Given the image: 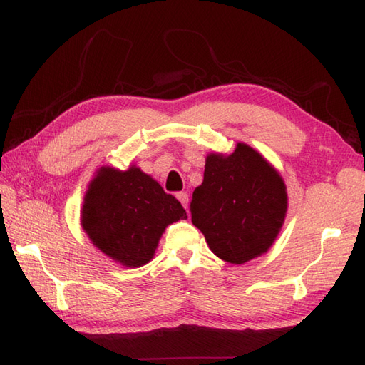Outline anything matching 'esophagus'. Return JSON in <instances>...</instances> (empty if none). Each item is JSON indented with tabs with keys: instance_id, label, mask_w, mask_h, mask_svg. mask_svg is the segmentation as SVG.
<instances>
[{
	"instance_id": "obj_1",
	"label": "esophagus",
	"mask_w": 365,
	"mask_h": 365,
	"mask_svg": "<svg viewBox=\"0 0 365 365\" xmlns=\"http://www.w3.org/2000/svg\"><path fill=\"white\" fill-rule=\"evenodd\" d=\"M177 199L180 200L182 202V205L185 207V208H188V202H190V197H188V192H177Z\"/></svg>"
}]
</instances>
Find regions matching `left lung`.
Wrapping results in <instances>:
<instances>
[{"label":"left lung","mask_w":365,"mask_h":365,"mask_svg":"<svg viewBox=\"0 0 365 365\" xmlns=\"http://www.w3.org/2000/svg\"><path fill=\"white\" fill-rule=\"evenodd\" d=\"M289 196L281 173L245 143L210 152L192 192L191 221L221 260L243 265L265 254L281 232Z\"/></svg>","instance_id":"8db88e82"}]
</instances>
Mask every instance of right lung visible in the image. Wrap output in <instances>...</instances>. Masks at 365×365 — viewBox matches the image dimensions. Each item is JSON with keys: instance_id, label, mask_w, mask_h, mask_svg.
<instances>
[{"instance_id": "1", "label": "right lung", "mask_w": 365, "mask_h": 365, "mask_svg": "<svg viewBox=\"0 0 365 365\" xmlns=\"http://www.w3.org/2000/svg\"><path fill=\"white\" fill-rule=\"evenodd\" d=\"M187 212L161 185L131 163L100 166L84 192L80 222L91 243L123 268L149 263L169 224Z\"/></svg>"}]
</instances>
